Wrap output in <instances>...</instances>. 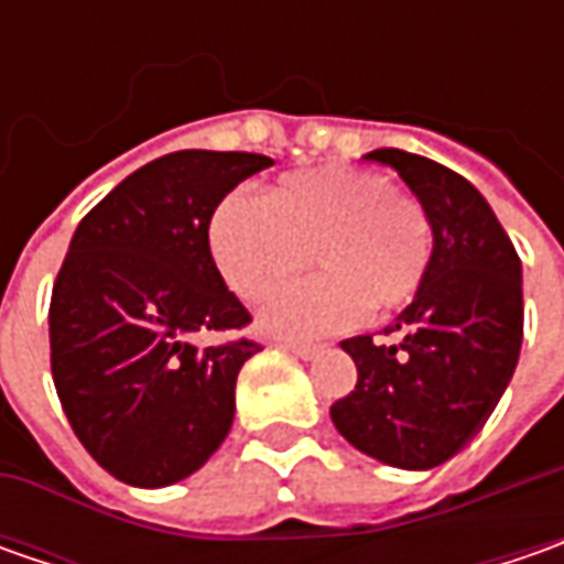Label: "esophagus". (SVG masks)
<instances>
[{
	"label": "esophagus",
	"mask_w": 564,
	"mask_h": 564,
	"mask_svg": "<svg viewBox=\"0 0 564 564\" xmlns=\"http://www.w3.org/2000/svg\"><path fill=\"white\" fill-rule=\"evenodd\" d=\"M275 348L289 351V355H294V358H314L316 355V345H307V341H285V338H279V341H275Z\"/></svg>",
	"instance_id": "1"
}]
</instances>
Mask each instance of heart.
<instances>
[{
    "label": "heart",
    "mask_w": 564,
    "mask_h": 564,
    "mask_svg": "<svg viewBox=\"0 0 564 564\" xmlns=\"http://www.w3.org/2000/svg\"><path fill=\"white\" fill-rule=\"evenodd\" d=\"M209 250L228 289L250 304L311 257L319 275L275 294L260 319L275 336H326L417 297L433 263V219L389 175L326 165L285 175L267 200L228 194L209 219Z\"/></svg>",
    "instance_id": "b5f03b06"
}]
</instances>
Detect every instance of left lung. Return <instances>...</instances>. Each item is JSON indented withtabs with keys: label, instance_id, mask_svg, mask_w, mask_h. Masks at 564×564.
<instances>
[{
	"label": "left lung",
	"instance_id": "1",
	"mask_svg": "<svg viewBox=\"0 0 564 564\" xmlns=\"http://www.w3.org/2000/svg\"><path fill=\"white\" fill-rule=\"evenodd\" d=\"M433 219V263L382 341L345 338L355 389L329 414L364 455L426 470L458 455L509 386L524 338L521 260L480 191L417 153L382 147Z\"/></svg>",
	"mask_w": 564,
	"mask_h": 564
}]
</instances>
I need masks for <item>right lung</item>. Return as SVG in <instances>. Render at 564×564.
Listing matches in <instances>:
<instances>
[{
    "mask_svg": "<svg viewBox=\"0 0 564 564\" xmlns=\"http://www.w3.org/2000/svg\"><path fill=\"white\" fill-rule=\"evenodd\" d=\"M260 153L178 150L128 175L77 226L50 301V364L80 445L131 487L185 480L223 445L260 341L209 253L228 191ZM226 335L219 343L203 338Z\"/></svg>",
    "mask_w": 564,
    "mask_h": 564,
    "instance_id": "right-lung-1",
    "label": "right lung"
}]
</instances>
